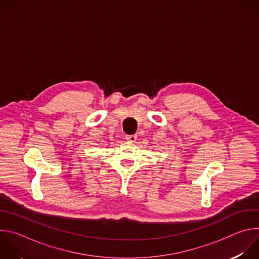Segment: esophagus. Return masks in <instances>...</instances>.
Instances as JSON below:
<instances>
[{
	"label": "esophagus",
	"instance_id": "obj_1",
	"mask_svg": "<svg viewBox=\"0 0 259 259\" xmlns=\"http://www.w3.org/2000/svg\"><path fill=\"white\" fill-rule=\"evenodd\" d=\"M136 138H137L136 135H127V136H126V139H127L128 141H130V142H135V141H136Z\"/></svg>",
	"mask_w": 259,
	"mask_h": 259
}]
</instances>
